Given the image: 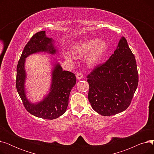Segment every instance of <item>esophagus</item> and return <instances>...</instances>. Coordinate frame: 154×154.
Wrapping results in <instances>:
<instances>
[{
  "instance_id": "1",
  "label": "esophagus",
  "mask_w": 154,
  "mask_h": 154,
  "mask_svg": "<svg viewBox=\"0 0 154 154\" xmlns=\"http://www.w3.org/2000/svg\"><path fill=\"white\" fill-rule=\"evenodd\" d=\"M76 77L77 79H82L83 78V74L82 72H78L76 74Z\"/></svg>"
}]
</instances>
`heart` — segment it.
<instances>
[{"label":"heart","mask_w":154,"mask_h":154,"mask_svg":"<svg viewBox=\"0 0 154 154\" xmlns=\"http://www.w3.org/2000/svg\"><path fill=\"white\" fill-rule=\"evenodd\" d=\"M107 51V44L102 40L97 38L84 40L75 44L72 48L73 55L78 57L88 54L85 57L86 63L88 66H93L100 62ZM65 59L69 62H72L73 59L68 54H65Z\"/></svg>","instance_id":"heart-1"}]
</instances>
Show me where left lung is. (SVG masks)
I'll return each mask as SVG.
<instances>
[{
	"label": "left lung",
	"mask_w": 154,
	"mask_h": 154,
	"mask_svg": "<svg viewBox=\"0 0 154 154\" xmlns=\"http://www.w3.org/2000/svg\"><path fill=\"white\" fill-rule=\"evenodd\" d=\"M88 99L92 109L103 116L116 115L130 106L139 82L135 56L122 37L107 62L87 76Z\"/></svg>",
	"instance_id": "8db88e82"
}]
</instances>
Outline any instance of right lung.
<instances>
[{"mask_svg":"<svg viewBox=\"0 0 154 154\" xmlns=\"http://www.w3.org/2000/svg\"><path fill=\"white\" fill-rule=\"evenodd\" d=\"M54 42L52 38L46 37L45 31L37 32L24 47L17 66L16 88L24 107L32 115L47 120L55 119L66 112L70 91L76 83V77L72 72L63 70L59 63L57 62L54 64L52 72L50 92L42 101L32 103L27 98L25 89V62L28 56L35 53L56 54L57 51Z\"/></svg>","mask_w":154,"mask_h":154,"instance_id":"1","label":"right lung"}]
</instances>
